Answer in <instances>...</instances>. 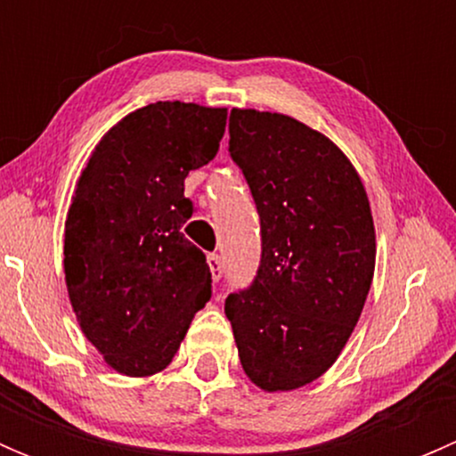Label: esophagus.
I'll return each instance as SVG.
<instances>
[{
    "instance_id": "esophagus-1",
    "label": "esophagus",
    "mask_w": 456,
    "mask_h": 456,
    "mask_svg": "<svg viewBox=\"0 0 456 456\" xmlns=\"http://www.w3.org/2000/svg\"><path fill=\"white\" fill-rule=\"evenodd\" d=\"M207 265H209L211 278H214V282H218V280L223 278V260H220V256L218 254H209V256H207Z\"/></svg>"
}]
</instances>
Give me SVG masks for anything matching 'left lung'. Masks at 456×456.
Masks as SVG:
<instances>
[{"label":"left lung","mask_w":456,"mask_h":456,"mask_svg":"<svg viewBox=\"0 0 456 456\" xmlns=\"http://www.w3.org/2000/svg\"><path fill=\"white\" fill-rule=\"evenodd\" d=\"M229 154L254 196L262 256L224 314L256 386L300 388L333 366L370 291L366 190L333 141L287 114L232 110Z\"/></svg>","instance_id":"obj_1"}]
</instances>
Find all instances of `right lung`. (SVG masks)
Instances as JSON below:
<instances>
[{
  "instance_id": "add662e5",
  "label": "right lung",
  "mask_w": 456,
  "mask_h": 456,
  "mask_svg": "<svg viewBox=\"0 0 456 456\" xmlns=\"http://www.w3.org/2000/svg\"><path fill=\"white\" fill-rule=\"evenodd\" d=\"M227 110L159 101L92 151L66 218L63 269L81 330L114 370L145 377L176 355L209 302L207 257L183 236L185 178L209 163Z\"/></svg>"
}]
</instances>
